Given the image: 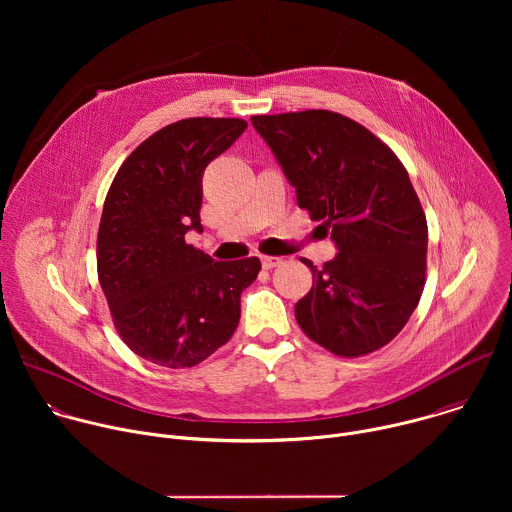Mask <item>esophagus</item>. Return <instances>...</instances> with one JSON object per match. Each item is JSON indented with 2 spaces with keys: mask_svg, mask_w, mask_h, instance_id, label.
<instances>
[{
  "mask_svg": "<svg viewBox=\"0 0 512 512\" xmlns=\"http://www.w3.org/2000/svg\"><path fill=\"white\" fill-rule=\"evenodd\" d=\"M279 263H281V257H271V255H263V257H261L263 269H273V267H277Z\"/></svg>",
  "mask_w": 512,
  "mask_h": 512,
  "instance_id": "34e87169",
  "label": "esophagus"
}]
</instances>
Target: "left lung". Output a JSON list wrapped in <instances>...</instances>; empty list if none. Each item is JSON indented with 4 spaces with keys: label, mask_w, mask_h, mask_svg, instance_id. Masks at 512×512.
Returning <instances> with one entry per match:
<instances>
[{
    "label": "left lung",
    "mask_w": 512,
    "mask_h": 512,
    "mask_svg": "<svg viewBox=\"0 0 512 512\" xmlns=\"http://www.w3.org/2000/svg\"><path fill=\"white\" fill-rule=\"evenodd\" d=\"M298 206L330 235L338 253L312 269L296 304L302 330L338 356L369 354L391 342L419 304L427 223L409 174L360 123L324 109L255 115Z\"/></svg>",
    "instance_id": "obj_1"
}]
</instances>
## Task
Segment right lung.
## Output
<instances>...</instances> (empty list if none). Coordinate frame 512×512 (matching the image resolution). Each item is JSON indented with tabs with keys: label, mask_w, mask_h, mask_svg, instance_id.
Instances as JSON below:
<instances>
[{
	"label": "right lung",
	"mask_w": 512,
	"mask_h": 512,
	"mask_svg": "<svg viewBox=\"0 0 512 512\" xmlns=\"http://www.w3.org/2000/svg\"><path fill=\"white\" fill-rule=\"evenodd\" d=\"M247 129L190 117L145 139L119 168L97 237L99 283L123 342L160 367L184 369L221 348L241 318L257 257L214 261L184 241L202 231V176Z\"/></svg>",
	"instance_id": "obj_1"
}]
</instances>
